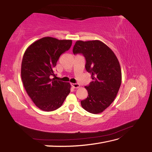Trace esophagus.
<instances>
[{"mask_svg":"<svg viewBox=\"0 0 152 152\" xmlns=\"http://www.w3.org/2000/svg\"><path fill=\"white\" fill-rule=\"evenodd\" d=\"M71 86H72L74 88L78 89L80 88V84L79 83H71Z\"/></svg>","mask_w":152,"mask_h":152,"instance_id":"esophagus-1","label":"esophagus"}]
</instances>
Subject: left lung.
Returning a JSON list of instances; mask_svg holds the SVG:
<instances>
[{
  "instance_id": "1",
  "label": "left lung",
  "mask_w": 152,
  "mask_h": 152,
  "mask_svg": "<svg viewBox=\"0 0 152 152\" xmlns=\"http://www.w3.org/2000/svg\"><path fill=\"white\" fill-rule=\"evenodd\" d=\"M73 53H82L86 61V69L92 82L86 86L88 96L81 101L82 108L92 114H100L114 101L121 83V70L113 51L100 40H78Z\"/></svg>"
}]
</instances>
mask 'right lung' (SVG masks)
Returning <instances> with one entry per match:
<instances>
[{"instance_id": "1", "label": "right lung", "mask_w": 152, "mask_h": 152, "mask_svg": "<svg viewBox=\"0 0 152 152\" xmlns=\"http://www.w3.org/2000/svg\"><path fill=\"white\" fill-rule=\"evenodd\" d=\"M72 40L44 37L35 41L25 51L21 75L28 95L38 108L53 111L62 106L70 91V84L54 78L53 68L60 56L69 50Z\"/></svg>"}]
</instances>
